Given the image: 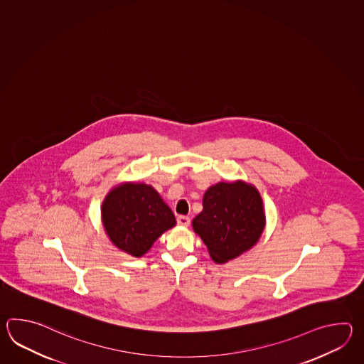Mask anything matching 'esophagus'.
<instances>
[{
	"label": "esophagus",
	"instance_id": "esophagus-1",
	"mask_svg": "<svg viewBox=\"0 0 364 364\" xmlns=\"http://www.w3.org/2000/svg\"><path fill=\"white\" fill-rule=\"evenodd\" d=\"M177 223H178L179 226L187 228L190 225V217L178 216L177 217Z\"/></svg>",
	"mask_w": 364,
	"mask_h": 364
}]
</instances>
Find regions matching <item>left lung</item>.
Masks as SVG:
<instances>
[{"label": "left lung", "instance_id": "left-lung-1", "mask_svg": "<svg viewBox=\"0 0 364 364\" xmlns=\"http://www.w3.org/2000/svg\"><path fill=\"white\" fill-rule=\"evenodd\" d=\"M193 229L215 263H228L260 240L265 229L262 195L242 179L210 186L203 196V210L193 220Z\"/></svg>", "mask_w": 364, "mask_h": 364}]
</instances>
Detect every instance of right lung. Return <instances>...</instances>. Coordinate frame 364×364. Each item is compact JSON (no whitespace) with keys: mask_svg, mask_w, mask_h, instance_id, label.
I'll list each match as a JSON object with an SVG mask.
<instances>
[{"mask_svg":"<svg viewBox=\"0 0 364 364\" xmlns=\"http://www.w3.org/2000/svg\"><path fill=\"white\" fill-rule=\"evenodd\" d=\"M101 221L113 246L134 257L147 254L156 240L177 224L160 193L143 182L112 187L101 205Z\"/></svg>","mask_w":364,"mask_h":364,"instance_id":"1","label":"right lung"}]
</instances>
